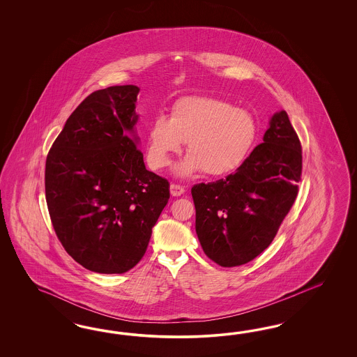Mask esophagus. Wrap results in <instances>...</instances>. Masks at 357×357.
Segmentation results:
<instances>
[{"instance_id":"esophagus-1","label":"esophagus","mask_w":357,"mask_h":357,"mask_svg":"<svg viewBox=\"0 0 357 357\" xmlns=\"http://www.w3.org/2000/svg\"><path fill=\"white\" fill-rule=\"evenodd\" d=\"M184 187L179 185V184H170V194L172 196H181L184 194Z\"/></svg>"}]
</instances>
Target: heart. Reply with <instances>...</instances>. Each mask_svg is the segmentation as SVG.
Masks as SVG:
<instances>
[{
  "label": "heart",
  "mask_w": 357,
  "mask_h": 357,
  "mask_svg": "<svg viewBox=\"0 0 357 357\" xmlns=\"http://www.w3.org/2000/svg\"><path fill=\"white\" fill-rule=\"evenodd\" d=\"M258 137L254 116L224 99L190 96L178 99L170 118L157 115L146 137V157L153 169H163L181 153H187L175 167L179 176L206 172L211 176L234 173L248 160Z\"/></svg>",
  "instance_id": "obj_1"
}]
</instances>
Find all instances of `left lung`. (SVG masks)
Wrapping results in <instances>:
<instances>
[{"label":"left lung","instance_id":"1","mask_svg":"<svg viewBox=\"0 0 357 357\" xmlns=\"http://www.w3.org/2000/svg\"><path fill=\"white\" fill-rule=\"evenodd\" d=\"M301 172V142L282 109L236 173L192 187L196 234L206 257L236 267L267 249L297 197Z\"/></svg>","mask_w":357,"mask_h":357}]
</instances>
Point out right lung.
I'll use <instances>...</instances> for the list:
<instances>
[{
    "mask_svg": "<svg viewBox=\"0 0 357 357\" xmlns=\"http://www.w3.org/2000/svg\"><path fill=\"white\" fill-rule=\"evenodd\" d=\"M135 85L97 90L65 123L45 161V200L57 238L86 270L124 273L144 257L170 192L146 170Z\"/></svg>",
    "mask_w": 357,
    "mask_h": 357,
    "instance_id": "1",
    "label": "right lung"
}]
</instances>
